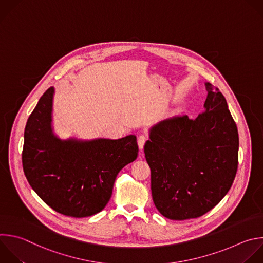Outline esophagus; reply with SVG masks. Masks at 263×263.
<instances>
[{"label": "esophagus", "instance_id": "obj_1", "mask_svg": "<svg viewBox=\"0 0 263 263\" xmlns=\"http://www.w3.org/2000/svg\"><path fill=\"white\" fill-rule=\"evenodd\" d=\"M146 140H147V136H146V135L141 134V135H139V136H138L137 143H138V146H139V148H140V149H142V148H143V146H144V144H145Z\"/></svg>", "mask_w": 263, "mask_h": 263}]
</instances>
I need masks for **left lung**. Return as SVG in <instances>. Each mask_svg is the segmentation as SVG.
I'll use <instances>...</instances> for the list:
<instances>
[{"mask_svg": "<svg viewBox=\"0 0 263 263\" xmlns=\"http://www.w3.org/2000/svg\"><path fill=\"white\" fill-rule=\"evenodd\" d=\"M203 111L164 120L149 130L144 154L154 203L170 220L198 218L227 194L238 164V132L225 97L205 82Z\"/></svg>", "mask_w": 263, "mask_h": 263, "instance_id": "obj_1", "label": "left lung"}]
</instances>
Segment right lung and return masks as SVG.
<instances>
[{
    "label": "right lung",
    "mask_w": 263,
    "mask_h": 263,
    "mask_svg": "<svg viewBox=\"0 0 263 263\" xmlns=\"http://www.w3.org/2000/svg\"><path fill=\"white\" fill-rule=\"evenodd\" d=\"M53 95L50 86L28 119L24 171L33 190L52 210L74 218L90 217L105 208L118 173L137 158L136 136L63 140L52 129Z\"/></svg>",
    "instance_id": "right-lung-1"
}]
</instances>
